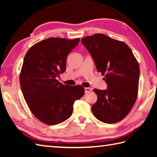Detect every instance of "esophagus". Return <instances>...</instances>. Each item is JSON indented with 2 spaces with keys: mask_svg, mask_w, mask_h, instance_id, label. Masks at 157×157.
<instances>
[{
  "mask_svg": "<svg viewBox=\"0 0 157 157\" xmlns=\"http://www.w3.org/2000/svg\"><path fill=\"white\" fill-rule=\"evenodd\" d=\"M90 90H91V89L90 88H85V93H86H86H88V92H90Z\"/></svg>",
  "mask_w": 157,
  "mask_h": 157,
  "instance_id": "1",
  "label": "esophagus"
}]
</instances>
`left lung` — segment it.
<instances>
[{
  "label": "left lung",
  "mask_w": 157,
  "mask_h": 157,
  "mask_svg": "<svg viewBox=\"0 0 157 157\" xmlns=\"http://www.w3.org/2000/svg\"><path fill=\"white\" fill-rule=\"evenodd\" d=\"M82 43L108 85L105 90H93L98 99L92 106V113L102 122H119L128 115L138 97V62L125 42L105 34L86 36Z\"/></svg>",
  "instance_id": "obj_1"
}]
</instances>
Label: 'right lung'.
Instances as JSON below:
<instances>
[{
	"label": "right lung",
	"mask_w": 157,
	"mask_h": 157,
	"mask_svg": "<svg viewBox=\"0 0 157 157\" xmlns=\"http://www.w3.org/2000/svg\"><path fill=\"white\" fill-rule=\"evenodd\" d=\"M79 42V38H49L33 45L23 59L19 75L23 97L32 114L46 125L69 118L74 102L84 94L83 86L63 85L56 79L65 71L67 55Z\"/></svg>",
	"instance_id": "obj_1"
}]
</instances>
